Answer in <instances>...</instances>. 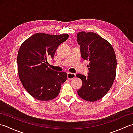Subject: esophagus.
I'll return each instance as SVG.
<instances>
[{"instance_id": "obj_1", "label": "esophagus", "mask_w": 133, "mask_h": 133, "mask_svg": "<svg viewBox=\"0 0 133 133\" xmlns=\"http://www.w3.org/2000/svg\"><path fill=\"white\" fill-rule=\"evenodd\" d=\"M76 77L75 74H73L71 72H68L67 73V78L69 79H72L75 78Z\"/></svg>"}]
</instances>
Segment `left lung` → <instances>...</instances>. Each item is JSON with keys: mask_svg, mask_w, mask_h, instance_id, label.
Masks as SVG:
<instances>
[{"mask_svg": "<svg viewBox=\"0 0 133 133\" xmlns=\"http://www.w3.org/2000/svg\"><path fill=\"white\" fill-rule=\"evenodd\" d=\"M82 57L90 61L87 76L77 75L82 81L78 94L89 102L99 100L111 88L116 76L117 59L113 47L106 39L94 32L82 31L77 34Z\"/></svg>", "mask_w": 133, "mask_h": 133, "instance_id": "obj_1", "label": "left lung"}]
</instances>
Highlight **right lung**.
Masks as SVG:
<instances>
[{"label":"right lung","mask_w":133,"mask_h":133,"mask_svg":"<svg viewBox=\"0 0 133 133\" xmlns=\"http://www.w3.org/2000/svg\"><path fill=\"white\" fill-rule=\"evenodd\" d=\"M68 38L67 34L36 33L20 47L17 56L19 77L26 91L36 99H54L60 92L61 84L67 80V73L48 67L47 59L54 56L59 45Z\"/></svg>","instance_id":"right-lung-1"}]
</instances>
